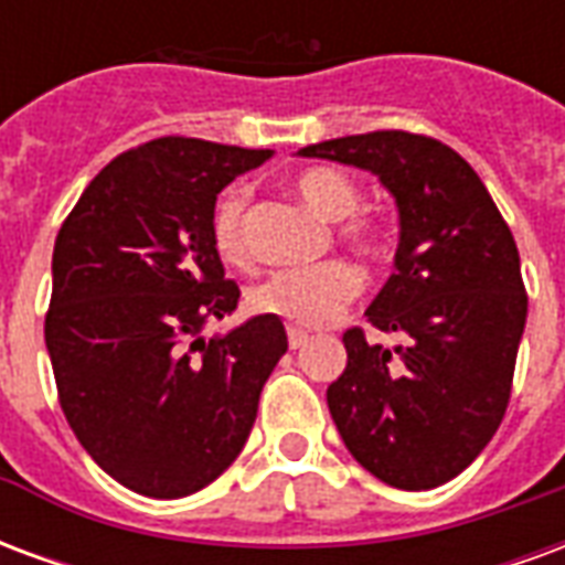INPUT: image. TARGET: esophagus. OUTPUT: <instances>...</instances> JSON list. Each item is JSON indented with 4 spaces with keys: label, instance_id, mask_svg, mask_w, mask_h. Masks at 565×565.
<instances>
[{
    "label": "esophagus",
    "instance_id": "obj_1",
    "mask_svg": "<svg viewBox=\"0 0 565 565\" xmlns=\"http://www.w3.org/2000/svg\"><path fill=\"white\" fill-rule=\"evenodd\" d=\"M287 344H290V351H299V348H306V344H308V332L287 330Z\"/></svg>",
    "mask_w": 565,
    "mask_h": 565
}]
</instances>
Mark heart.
Masks as SVG:
<instances>
[{
  "label": "heart",
  "mask_w": 565,
  "mask_h": 565,
  "mask_svg": "<svg viewBox=\"0 0 565 565\" xmlns=\"http://www.w3.org/2000/svg\"><path fill=\"white\" fill-rule=\"evenodd\" d=\"M296 196L318 211L320 217L339 223V238L363 257H381L387 250V233L379 221L356 214L363 205V190L339 169H306L294 181ZM245 186H230L214 209V247L226 263L245 266L250 259L245 238ZM360 275L342 259H327L318 266L278 269L250 290L247 302L257 315H269L299 330H318L342 315L360 296Z\"/></svg>",
  "instance_id": "b5f03b06"
}]
</instances>
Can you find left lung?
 <instances>
[{"label":"left lung","mask_w":565,"mask_h":565,"mask_svg":"<svg viewBox=\"0 0 565 565\" xmlns=\"http://www.w3.org/2000/svg\"><path fill=\"white\" fill-rule=\"evenodd\" d=\"M379 174L399 209L393 275L366 308L396 348L344 332L348 366L327 391L354 460L399 490L457 478L484 450L509 408L526 323L521 257L509 223L469 162L403 129L299 150Z\"/></svg>","instance_id":"left-lung-1"}]
</instances>
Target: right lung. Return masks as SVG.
<instances>
[{
    "mask_svg": "<svg viewBox=\"0 0 565 565\" xmlns=\"http://www.w3.org/2000/svg\"><path fill=\"white\" fill-rule=\"evenodd\" d=\"M269 157L145 141L108 162L60 226L44 318L60 405L93 460L141 497H190L230 469L287 351L269 315L199 335L238 306L211 235L217 193Z\"/></svg>",
    "mask_w": 565,
    "mask_h": 565,
    "instance_id": "obj_1",
    "label": "right lung"
}]
</instances>
